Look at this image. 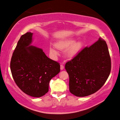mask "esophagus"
<instances>
[{"instance_id": "esophagus-1", "label": "esophagus", "mask_w": 120, "mask_h": 120, "mask_svg": "<svg viewBox=\"0 0 120 120\" xmlns=\"http://www.w3.org/2000/svg\"><path fill=\"white\" fill-rule=\"evenodd\" d=\"M64 69V66L63 64H61L60 65V69L61 70H63Z\"/></svg>"}]
</instances>
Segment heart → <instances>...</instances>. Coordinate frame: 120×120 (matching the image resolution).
I'll return each mask as SVG.
<instances>
[{"label":"heart","instance_id":"obj_1","mask_svg":"<svg viewBox=\"0 0 120 120\" xmlns=\"http://www.w3.org/2000/svg\"><path fill=\"white\" fill-rule=\"evenodd\" d=\"M74 42L75 40L74 39L60 41L55 44V46L52 45L50 46V52L54 54H57L58 51L56 48L60 50H64L69 47L65 53L68 58H71L78 53L83 45V43L82 41H78L75 43H74Z\"/></svg>","mask_w":120,"mask_h":120}]
</instances>
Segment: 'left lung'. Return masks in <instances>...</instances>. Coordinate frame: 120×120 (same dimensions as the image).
Instances as JSON below:
<instances>
[{
	"label": "left lung",
	"instance_id": "1",
	"mask_svg": "<svg viewBox=\"0 0 120 120\" xmlns=\"http://www.w3.org/2000/svg\"><path fill=\"white\" fill-rule=\"evenodd\" d=\"M69 76V90L77 97H85L98 91L110 74L111 61L108 47L100 38L84 48L65 64Z\"/></svg>",
	"mask_w": 120,
	"mask_h": 120
}]
</instances>
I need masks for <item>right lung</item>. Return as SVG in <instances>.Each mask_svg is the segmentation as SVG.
<instances>
[{"label":"right lung","mask_w":120,"mask_h":120,"mask_svg":"<svg viewBox=\"0 0 120 120\" xmlns=\"http://www.w3.org/2000/svg\"><path fill=\"white\" fill-rule=\"evenodd\" d=\"M33 33L21 36L13 53L11 70L16 84L30 96H43L50 80L60 71L59 64L49 58L41 49L31 45Z\"/></svg>","instance_id":"add662e5"}]
</instances>
